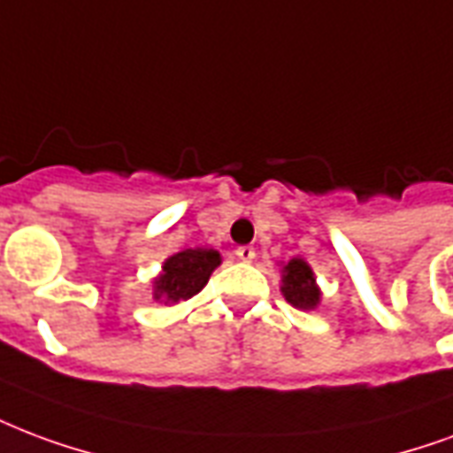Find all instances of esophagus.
Here are the masks:
<instances>
[{
	"mask_svg": "<svg viewBox=\"0 0 453 453\" xmlns=\"http://www.w3.org/2000/svg\"><path fill=\"white\" fill-rule=\"evenodd\" d=\"M235 254H237V259H240V261H252L254 257H257L254 247H250V244H242V247H237Z\"/></svg>",
	"mask_w": 453,
	"mask_h": 453,
	"instance_id": "1",
	"label": "esophagus"
}]
</instances>
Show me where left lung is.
I'll list each match as a JSON object with an SVG mask.
<instances>
[{
    "mask_svg": "<svg viewBox=\"0 0 453 453\" xmlns=\"http://www.w3.org/2000/svg\"><path fill=\"white\" fill-rule=\"evenodd\" d=\"M283 295L293 307L311 310L319 303V288L314 286V273L307 266V261L290 259L283 271Z\"/></svg>",
    "mask_w": 453,
    "mask_h": 453,
    "instance_id": "left-lung-1",
    "label": "left lung"
}]
</instances>
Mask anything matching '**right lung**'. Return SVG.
<instances>
[{"label": "right lung", "mask_w": 453, "mask_h": 453, "mask_svg": "<svg viewBox=\"0 0 453 453\" xmlns=\"http://www.w3.org/2000/svg\"><path fill=\"white\" fill-rule=\"evenodd\" d=\"M220 264L216 250H184L165 261L163 273L156 278V300L180 303L189 300L209 283V276Z\"/></svg>", "instance_id": "add662e5"}]
</instances>
